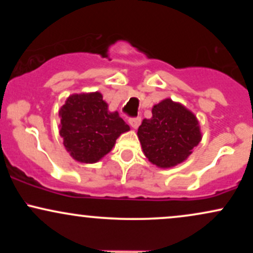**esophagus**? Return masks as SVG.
<instances>
[{"label":"esophagus","instance_id":"esophagus-1","mask_svg":"<svg viewBox=\"0 0 253 253\" xmlns=\"http://www.w3.org/2000/svg\"><path fill=\"white\" fill-rule=\"evenodd\" d=\"M129 125H130V127H132L133 129H136L139 127V125H140V123H141V119L140 118H133V119H129Z\"/></svg>","mask_w":253,"mask_h":253}]
</instances>
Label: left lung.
Segmentation results:
<instances>
[{"instance_id": "8db88e82", "label": "left lung", "mask_w": 253, "mask_h": 253, "mask_svg": "<svg viewBox=\"0 0 253 253\" xmlns=\"http://www.w3.org/2000/svg\"><path fill=\"white\" fill-rule=\"evenodd\" d=\"M136 134L145 157L161 169L187 161L202 139L196 115L171 98L153 106L152 118L144 119Z\"/></svg>"}]
</instances>
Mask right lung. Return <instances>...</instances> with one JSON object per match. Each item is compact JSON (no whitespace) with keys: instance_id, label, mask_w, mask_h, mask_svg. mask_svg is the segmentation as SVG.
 Masks as SVG:
<instances>
[{"instance_id":"add662e5","label":"right lung","mask_w":253,"mask_h":253,"mask_svg":"<svg viewBox=\"0 0 253 253\" xmlns=\"http://www.w3.org/2000/svg\"><path fill=\"white\" fill-rule=\"evenodd\" d=\"M59 118L64 146L80 163H97L112 151L119 136L129 130L98 91L70 95L60 107Z\"/></svg>"}]
</instances>
